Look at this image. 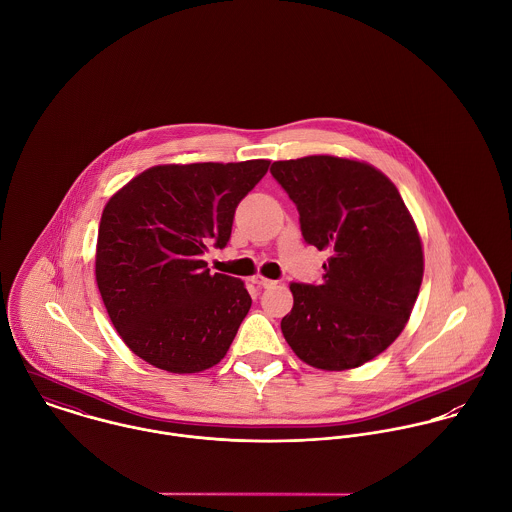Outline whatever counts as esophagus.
<instances>
[{
	"mask_svg": "<svg viewBox=\"0 0 512 512\" xmlns=\"http://www.w3.org/2000/svg\"><path fill=\"white\" fill-rule=\"evenodd\" d=\"M252 282H254L258 288H270V286H274V284H276L274 280L264 278V276H254V278H252Z\"/></svg>",
	"mask_w": 512,
	"mask_h": 512,
	"instance_id": "esophagus-1",
	"label": "esophagus"
}]
</instances>
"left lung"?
Instances as JSON below:
<instances>
[{
  "instance_id": "left-lung-1",
  "label": "left lung",
  "mask_w": 512,
  "mask_h": 512,
  "mask_svg": "<svg viewBox=\"0 0 512 512\" xmlns=\"http://www.w3.org/2000/svg\"><path fill=\"white\" fill-rule=\"evenodd\" d=\"M303 240L331 256L323 284H290L282 333L321 370L365 365L406 327L424 276L418 228L394 183L376 167L333 155L274 161Z\"/></svg>"
}]
</instances>
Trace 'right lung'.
I'll list each match as a JSON object with an SVG mask.
<instances>
[{"mask_svg": "<svg viewBox=\"0 0 512 512\" xmlns=\"http://www.w3.org/2000/svg\"><path fill=\"white\" fill-rule=\"evenodd\" d=\"M268 165H155L106 203L96 284L122 341L149 365L189 374L226 355L252 297L201 258L211 244L226 246L238 203Z\"/></svg>", "mask_w": 512, "mask_h": 512, "instance_id": "obj_1", "label": "right lung"}]
</instances>
